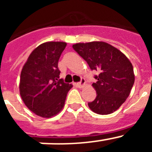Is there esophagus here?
Returning <instances> with one entry per match:
<instances>
[{
    "label": "esophagus",
    "instance_id": "obj_1",
    "mask_svg": "<svg viewBox=\"0 0 152 152\" xmlns=\"http://www.w3.org/2000/svg\"><path fill=\"white\" fill-rule=\"evenodd\" d=\"M85 83H86L85 79L81 78V80H80V82L77 83V86L79 88H84V85H85Z\"/></svg>",
    "mask_w": 152,
    "mask_h": 152
}]
</instances>
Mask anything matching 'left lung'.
I'll return each instance as SVG.
<instances>
[{"label":"left lung","mask_w":152,"mask_h":152,"mask_svg":"<svg viewBox=\"0 0 152 152\" xmlns=\"http://www.w3.org/2000/svg\"><path fill=\"white\" fill-rule=\"evenodd\" d=\"M73 49L87 61L91 70L100 72L92 86L96 92L88 103L93 112L107 115L117 110L126 101L135 81L133 67L129 58L104 42L76 43Z\"/></svg>","instance_id":"1"}]
</instances>
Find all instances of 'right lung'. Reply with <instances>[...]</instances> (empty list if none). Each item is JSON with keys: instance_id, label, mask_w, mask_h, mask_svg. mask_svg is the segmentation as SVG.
I'll list each match as a JSON object with an SVG mask.
<instances>
[{"instance_id": "1", "label": "right lung", "mask_w": 152, "mask_h": 152, "mask_svg": "<svg viewBox=\"0 0 152 152\" xmlns=\"http://www.w3.org/2000/svg\"><path fill=\"white\" fill-rule=\"evenodd\" d=\"M64 42H47L31 52L20 74V94L25 105L37 116L50 118L62 110L71 84L59 79L58 62Z\"/></svg>"}]
</instances>
